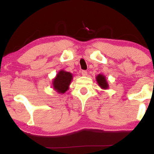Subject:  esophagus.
<instances>
[{
  "label": "esophagus",
  "mask_w": 154,
  "mask_h": 154,
  "mask_svg": "<svg viewBox=\"0 0 154 154\" xmlns=\"http://www.w3.org/2000/svg\"><path fill=\"white\" fill-rule=\"evenodd\" d=\"M82 75L83 76H87L88 75V72L85 71V70H82Z\"/></svg>",
  "instance_id": "esophagus-1"
}]
</instances>
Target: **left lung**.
<instances>
[{
    "label": "left lung",
    "instance_id": "obj_1",
    "mask_svg": "<svg viewBox=\"0 0 154 154\" xmlns=\"http://www.w3.org/2000/svg\"><path fill=\"white\" fill-rule=\"evenodd\" d=\"M96 81L98 82V85L101 88H103V89L106 90L107 88H109V84H108L106 77L103 75H98L96 77Z\"/></svg>",
    "mask_w": 154,
    "mask_h": 154
}]
</instances>
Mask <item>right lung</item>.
Listing matches in <instances>:
<instances>
[{
    "label": "right lung",
    "instance_id": "obj_1",
    "mask_svg": "<svg viewBox=\"0 0 154 154\" xmlns=\"http://www.w3.org/2000/svg\"><path fill=\"white\" fill-rule=\"evenodd\" d=\"M72 79V73L61 70L53 79V87L59 93H64L69 89Z\"/></svg>",
    "mask_w": 154,
    "mask_h": 154
}]
</instances>
